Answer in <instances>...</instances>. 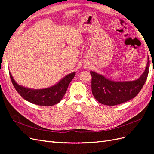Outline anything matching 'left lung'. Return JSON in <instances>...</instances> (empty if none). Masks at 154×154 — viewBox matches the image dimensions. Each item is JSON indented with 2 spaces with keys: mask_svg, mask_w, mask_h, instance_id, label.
I'll return each instance as SVG.
<instances>
[{
  "mask_svg": "<svg viewBox=\"0 0 154 154\" xmlns=\"http://www.w3.org/2000/svg\"><path fill=\"white\" fill-rule=\"evenodd\" d=\"M150 60L145 70L137 80L127 82H115L109 80L103 75L91 71L92 76L91 88L92 94L99 103L114 106L125 103L136 97L140 92L147 79Z\"/></svg>",
  "mask_w": 154,
  "mask_h": 154,
  "instance_id": "obj_1",
  "label": "left lung"
}]
</instances>
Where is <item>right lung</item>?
<instances>
[{"label": "right lung", "instance_id": "1", "mask_svg": "<svg viewBox=\"0 0 154 154\" xmlns=\"http://www.w3.org/2000/svg\"><path fill=\"white\" fill-rule=\"evenodd\" d=\"M10 76L12 83L23 98L35 105L40 106H53L58 103L66 94L70 82L75 76L76 72H72L63 78L57 84L43 89H32L19 85L14 80L11 72Z\"/></svg>", "mask_w": 154, "mask_h": 154}]
</instances>
